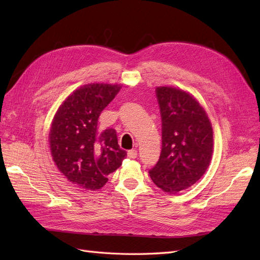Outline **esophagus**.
Listing matches in <instances>:
<instances>
[{"mask_svg":"<svg viewBox=\"0 0 260 260\" xmlns=\"http://www.w3.org/2000/svg\"><path fill=\"white\" fill-rule=\"evenodd\" d=\"M127 155H128L129 158H131V159H133V158H137V156H138L137 149H130V151H128Z\"/></svg>","mask_w":260,"mask_h":260,"instance_id":"34e87169","label":"esophagus"}]
</instances>
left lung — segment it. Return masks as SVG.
Returning <instances> with one entry per match:
<instances>
[{"label": "left lung", "mask_w": 260, "mask_h": 260, "mask_svg": "<svg viewBox=\"0 0 260 260\" xmlns=\"http://www.w3.org/2000/svg\"><path fill=\"white\" fill-rule=\"evenodd\" d=\"M161 117V152L148 171L162 191L192 186L207 170L214 149L209 118L191 94L171 86L156 88Z\"/></svg>", "instance_id": "obj_1"}]
</instances>
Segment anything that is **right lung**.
Masks as SVG:
<instances>
[{
	"instance_id": "add662e5",
	"label": "right lung",
	"mask_w": 260,
	"mask_h": 260,
	"mask_svg": "<svg viewBox=\"0 0 260 260\" xmlns=\"http://www.w3.org/2000/svg\"><path fill=\"white\" fill-rule=\"evenodd\" d=\"M120 89L119 84H85L70 94L54 116L50 131L53 160L77 187L99 190L127 156L118 145L115 129H98L101 113Z\"/></svg>"
}]
</instances>
